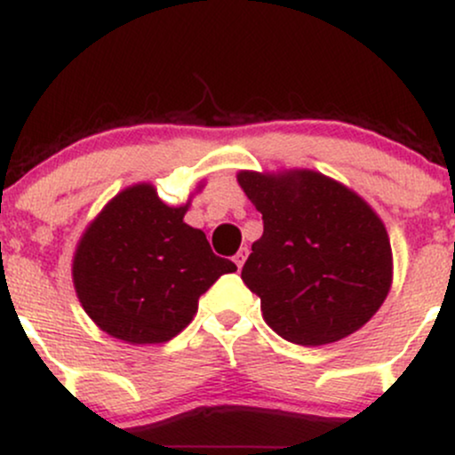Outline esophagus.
I'll list each match as a JSON object with an SVG mask.
<instances>
[{
	"label": "esophagus",
	"mask_w": 455,
	"mask_h": 455,
	"mask_svg": "<svg viewBox=\"0 0 455 455\" xmlns=\"http://www.w3.org/2000/svg\"><path fill=\"white\" fill-rule=\"evenodd\" d=\"M245 257H248V245H242V248L237 250V254H235V257H233L235 265H237L239 269L243 267V263H245Z\"/></svg>",
	"instance_id": "esophagus-1"
}]
</instances>
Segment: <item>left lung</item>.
<instances>
[{
  "instance_id": "obj_1",
  "label": "left lung",
  "mask_w": 455,
  "mask_h": 455,
  "mask_svg": "<svg viewBox=\"0 0 455 455\" xmlns=\"http://www.w3.org/2000/svg\"><path fill=\"white\" fill-rule=\"evenodd\" d=\"M237 181L263 213L242 280L278 336L321 347L377 315L394 263L385 224L362 196L315 171H239Z\"/></svg>"
}]
</instances>
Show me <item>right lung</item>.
<instances>
[{
    "instance_id": "right-lung-1",
    "label": "right lung",
    "mask_w": 455,
    "mask_h": 455,
    "mask_svg": "<svg viewBox=\"0 0 455 455\" xmlns=\"http://www.w3.org/2000/svg\"><path fill=\"white\" fill-rule=\"evenodd\" d=\"M184 207L162 203L151 184L130 186L83 233L72 280L83 310L102 331L130 344L169 342L188 327L198 297L235 263L188 227Z\"/></svg>"
}]
</instances>
